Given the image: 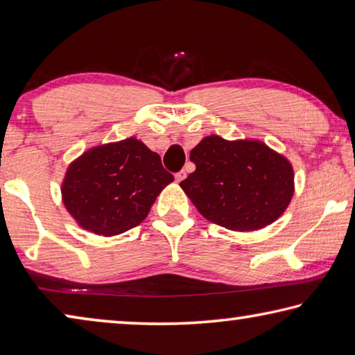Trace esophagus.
I'll return each mask as SVG.
<instances>
[{
	"instance_id": "1",
	"label": "esophagus",
	"mask_w": 355,
	"mask_h": 355,
	"mask_svg": "<svg viewBox=\"0 0 355 355\" xmlns=\"http://www.w3.org/2000/svg\"><path fill=\"white\" fill-rule=\"evenodd\" d=\"M185 178H187V173H185V170L176 173V182H181V181H184Z\"/></svg>"
}]
</instances>
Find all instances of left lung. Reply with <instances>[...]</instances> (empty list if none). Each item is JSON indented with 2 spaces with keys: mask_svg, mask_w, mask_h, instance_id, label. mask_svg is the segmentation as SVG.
<instances>
[{
  "mask_svg": "<svg viewBox=\"0 0 355 355\" xmlns=\"http://www.w3.org/2000/svg\"><path fill=\"white\" fill-rule=\"evenodd\" d=\"M190 160L196 170L179 185L204 218L231 231L271 225L293 198L290 160L260 140L204 137Z\"/></svg>",
  "mask_w": 355,
  "mask_h": 355,
  "instance_id": "left-lung-1",
  "label": "left lung"
}]
</instances>
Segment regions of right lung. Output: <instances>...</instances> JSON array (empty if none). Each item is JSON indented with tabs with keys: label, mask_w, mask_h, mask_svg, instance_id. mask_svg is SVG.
<instances>
[{
	"label": "right lung",
	"mask_w": 355,
	"mask_h": 355,
	"mask_svg": "<svg viewBox=\"0 0 355 355\" xmlns=\"http://www.w3.org/2000/svg\"><path fill=\"white\" fill-rule=\"evenodd\" d=\"M173 181L160 155L129 137L80 154L68 165L60 191L65 209L80 227L112 237L139 226Z\"/></svg>",
	"instance_id": "1"
}]
</instances>
